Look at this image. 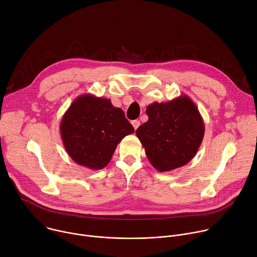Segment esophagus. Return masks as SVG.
Wrapping results in <instances>:
<instances>
[{
    "mask_svg": "<svg viewBox=\"0 0 257 257\" xmlns=\"http://www.w3.org/2000/svg\"><path fill=\"white\" fill-rule=\"evenodd\" d=\"M131 124H132V126L134 127V129L136 130V129L139 127V125H140V122H139L138 120H134V121H132V122H131Z\"/></svg>",
    "mask_w": 257,
    "mask_h": 257,
    "instance_id": "obj_1",
    "label": "esophagus"
}]
</instances>
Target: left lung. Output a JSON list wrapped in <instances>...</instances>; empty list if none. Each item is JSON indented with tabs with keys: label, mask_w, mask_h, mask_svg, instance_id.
I'll use <instances>...</instances> for the list:
<instances>
[{
	"label": "left lung",
	"mask_w": 257,
	"mask_h": 257,
	"mask_svg": "<svg viewBox=\"0 0 257 257\" xmlns=\"http://www.w3.org/2000/svg\"><path fill=\"white\" fill-rule=\"evenodd\" d=\"M149 121L136 135L145 155L159 172L185 166L196 155L204 136V123L197 106L188 95L146 106Z\"/></svg>",
	"instance_id": "1"
}]
</instances>
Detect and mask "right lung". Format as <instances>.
Wrapping results in <instances>:
<instances>
[{"label":"right lung","instance_id":"1","mask_svg":"<svg viewBox=\"0 0 257 257\" xmlns=\"http://www.w3.org/2000/svg\"><path fill=\"white\" fill-rule=\"evenodd\" d=\"M134 132L123 109L92 94L78 96L60 123L64 148L76 164L100 170L111 161L118 143Z\"/></svg>","mask_w":257,"mask_h":257}]
</instances>
